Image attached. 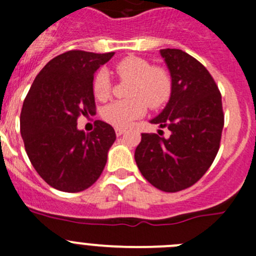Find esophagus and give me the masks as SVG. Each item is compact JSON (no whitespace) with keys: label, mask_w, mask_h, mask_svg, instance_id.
I'll use <instances>...</instances> for the list:
<instances>
[{"label":"esophagus","mask_w":256,"mask_h":256,"mask_svg":"<svg viewBox=\"0 0 256 256\" xmlns=\"http://www.w3.org/2000/svg\"><path fill=\"white\" fill-rule=\"evenodd\" d=\"M124 132H126V128H119V126H116V136H122Z\"/></svg>","instance_id":"obj_1"}]
</instances>
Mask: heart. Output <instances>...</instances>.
Wrapping results in <instances>:
<instances>
[{
	"label": "heart",
	"instance_id": "heart-1",
	"mask_svg": "<svg viewBox=\"0 0 256 256\" xmlns=\"http://www.w3.org/2000/svg\"><path fill=\"white\" fill-rule=\"evenodd\" d=\"M122 79L132 80L128 96L130 99L116 100L104 106L102 116L106 123L126 128L133 120L140 118L147 106L158 109L170 100L172 94V78L167 69L152 66L148 60L138 56H126L114 66ZM94 96L98 100H106L110 96L112 80L109 72L102 69L93 82Z\"/></svg>",
	"mask_w": 256,
	"mask_h": 256
}]
</instances>
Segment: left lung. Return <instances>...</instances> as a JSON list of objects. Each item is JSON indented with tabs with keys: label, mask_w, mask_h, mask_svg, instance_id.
I'll use <instances>...</instances> for the list:
<instances>
[{
	"label": "left lung",
	"mask_w": 256,
	"mask_h": 256,
	"mask_svg": "<svg viewBox=\"0 0 256 256\" xmlns=\"http://www.w3.org/2000/svg\"><path fill=\"white\" fill-rule=\"evenodd\" d=\"M172 78L166 108L150 123L168 128V138L142 133L134 158L140 174L164 192L196 184L212 164L224 128L221 93L208 70L178 48H162Z\"/></svg>",
	"instance_id": "obj_1"
}]
</instances>
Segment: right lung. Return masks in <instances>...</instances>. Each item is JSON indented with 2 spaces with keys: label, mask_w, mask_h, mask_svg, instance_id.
Here are the masks:
<instances>
[{
  "label": "right lung",
  "mask_w": 256,
  "mask_h": 256,
  "mask_svg": "<svg viewBox=\"0 0 256 256\" xmlns=\"http://www.w3.org/2000/svg\"><path fill=\"white\" fill-rule=\"evenodd\" d=\"M114 52L70 50L42 68L24 100L20 130L31 164L54 188L80 192L100 177L116 140L113 126L94 122L93 132L78 118L96 112L94 72Z\"/></svg>",
  "instance_id": "right-lung-1"
}]
</instances>
